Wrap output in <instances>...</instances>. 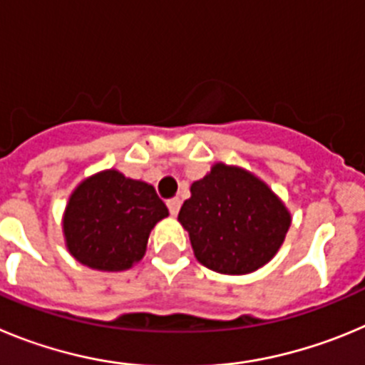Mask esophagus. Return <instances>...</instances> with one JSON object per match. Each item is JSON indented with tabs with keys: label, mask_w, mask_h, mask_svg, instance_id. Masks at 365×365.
<instances>
[{
	"label": "esophagus",
	"mask_w": 365,
	"mask_h": 365,
	"mask_svg": "<svg viewBox=\"0 0 365 365\" xmlns=\"http://www.w3.org/2000/svg\"><path fill=\"white\" fill-rule=\"evenodd\" d=\"M167 207H169L170 215L176 216V215H178V211H180V207H182V200H180V198L169 200V202H167Z\"/></svg>",
	"instance_id": "34e87169"
}]
</instances>
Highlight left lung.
<instances>
[{"label":"left lung","mask_w":365,"mask_h":365,"mask_svg":"<svg viewBox=\"0 0 365 365\" xmlns=\"http://www.w3.org/2000/svg\"><path fill=\"white\" fill-rule=\"evenodd\" d=\"M178 222L200 264L222 274H249L274 258L291 212L264 180L218 162L190 185Z\"/></svg>","instance_id":"8db88e82"}]
</instances>
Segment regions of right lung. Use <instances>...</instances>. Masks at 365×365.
<instances>
[{
    "label": "right lung",
    "instance_id": "right-lung-1",
    "mask_svg": "<svg viewBox=\"0 0 365 365\" xmlns=\"http://www.w3.org/2000/svg\"><path fill=\"white\" fill-rule=\"evenodd\" d=\"M167 216L150 183L116 169L100 170L68 196L61 218L65 247L94 271H127L142 260L150 231Z\"/></svg>",
    "mask_w": 365,
    "mask_h": 365
}]
</instances>
